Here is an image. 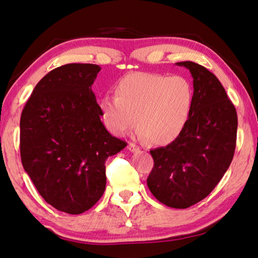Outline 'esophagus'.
<instances>
[{
    "instance_id": "obj_1",
    "label": "esophagus",
    "mask_w": 258,
    "mask_h": 258,
    "mask_svg": "<svg viewBox=\"0 0 258 258\" xmlns=\"http://www.w3.org/2000/svg\"><path fill=\"white\" fill-rule=\"evenodd\" d=\"M128 149L130 150L131 153H134V152H137V150H138L139 148H138V146H136V144L129 143V144H128Z\"/></svg>"
}]
</instances>
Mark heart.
I'll return each instance as SVG.
<instances>
[{
  "label": "heart",
  "instance_id": "heart-1",
  "mask_svg": "<svg viewBox=\"0 0 258 258\" xmlns=\"http://www.w3.org/2000/svg\"><path fill=\"white\" fill-rule=\"evenodd\" d=\"M114 94L103 96L99 103L105 127L124 136L137 122L144 137L156 146L171 144L181 135L193 103V87L185 77L157 73L123 76Z\"/></svg>",
  "mask_w": 258,
  "mask_h": 258
}]
</instances>
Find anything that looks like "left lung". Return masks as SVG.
<instances>
[{
  "label": "left lung",
  "mask_w": 258,
  "mask_h": 258,
  "mask_svg": "<svg viewBox=\"0 0 258 258\" xmlns=\"http://www.w3.org/2000/svg\"><path fill=\"white\" fill-rule=\"evenodd\" d=\"M176 65L186 67L193 77L192 109L174 142L150 150L154 167L147 185L165 206L186 209L208 197L230 166L238 120L215 74L193 61Z\"/></svg>",
  "instance_id": "8db88e82"
}]
</instances>
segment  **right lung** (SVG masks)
Wrapping results in <instances>:
<instances>
[{"mask_svg": "<svg viewBox=\"0 0 258 258\" xmlns=\"http://www.w3.org/2000/svg\"><path fill=\"white\" fill-rule=\"evenodd\" d=\"M101 71L94 64H67L43 76L20 119L24 171L55 209L70 215L89 210L103 196L105 160L127 143L101 121L92 85Z\"/></svg>", "mask_w": 258, "mask_h": 258, "instance_id": "right-lung-1", "label": "right lung"}]
</instances>
